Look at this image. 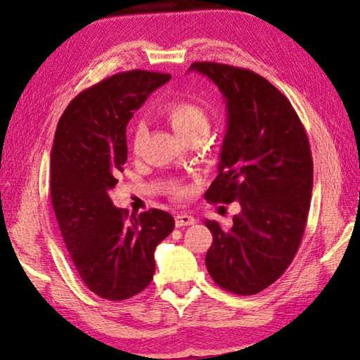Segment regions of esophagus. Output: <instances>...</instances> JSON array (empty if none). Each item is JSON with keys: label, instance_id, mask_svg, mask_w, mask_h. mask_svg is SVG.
<instances>
[{"label": "esophagus", "instance_id": "obj_1", "mask_svg": "<svg viewBox=\"0 0 360 360\" xmlns=\"http://www.w3.org/2000/svg\"><path fill=\"white\" fill-rule=\"evenodd\" d=\"M174 222H176V227H187V225H193L195 222V217L187 214V212H181V214H178L174 217Z\"/></svg>", "mask_w": 360, "mask_h": 360}]
</instances>
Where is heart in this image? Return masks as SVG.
I'll use <instances>...</instances> for the list:
<instances>
[{
  "label": "heart",
  "mask_w": 360,
  "mask_h": 360,
  "mask_svg": "<svg viewBox=\"0 0 360 360\" xmlns=\"http://www.w3.org/2000/svg\"><path fill=\"white\" fill-rule=\"evenodd\" d=\"M163 115L168 124L182 139H191L197 135H206L210 130V117L205 109L197 103L188 100H173L163 106ZM146 138L143 124H135L131 131L133 149L138 150Z\"/></svg>",
  "instance_id": "b5f03b06"
}]
</instances>
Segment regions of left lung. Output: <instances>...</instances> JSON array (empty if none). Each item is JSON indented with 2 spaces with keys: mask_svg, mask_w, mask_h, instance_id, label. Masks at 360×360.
I'll use <instances>...</instances> for the list:
<instances>
[{
  "mask_svg": "<svg viewBox=\"0 0 360 360\" xmlns=\"http://www.w3.org/2000/svg\"><path fill=\"white\" fill-rule=\"evenodd\" d=\"M188 71L214 82L227 106L219 174L205 198L238 202L231 227L206 221L212 243L205 264L214 283L236 295H254L294 260L313 191L308 136L290 101L254 71L195 62Z\"/></svg>",
  "mask_w": 360,
  "mask_h": 360,
  "instance_id": "obj_1",
  "label": "left lung"
}]
</instances>
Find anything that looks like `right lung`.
Masks as SVG:
<instances>
[{
    "label": "right lung",
    "instance_id": "obj_1",
    "mask_svg": "<svg viewBox=\"0 0 360 360\" xmlns=\"http://www.w3.org/2000/svg\"><path fill=\"white\" fill-rule=\"evenodd\" d=\"M169 79L143 70L108 77L70 103L53 136L51 198L58 227L84 284L108 300L148 288L155 248L174 229L165 211L129 216L109 197L127 162L133 111Z\"/></svg>",
    "mask_w": 360,
    "mask_h": 360
}]
</instances>
